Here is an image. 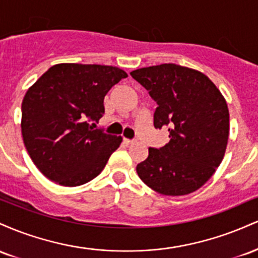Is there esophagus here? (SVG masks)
I'll return each mask as SVG.
<instances>
[{
	"label": "esophagus",
	"mask_w": 258,
	"mask_h": 258,
	"mask_svg": "<svg viewBox=\"0 0 258 258\" xmlns=\"http://www.w3.org/2000/svg\"><path fill=\"white\" fill-rule=\"evenodd\" d=\"M123 142H125L126 144H133V143H135V141H133V139H127V138H123Z\"/></svg>",
	"instance_id": "1"
}]
</instances>
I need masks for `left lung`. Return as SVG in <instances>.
I'll use <instances>...</instances> for the list:
<instances>
[{
    "label": "left lung",
    "mask_w": 258,
    "mask_h": 258,
    "mask_svg": "<svg viewBox=\"0 0 258 258\" xmlns=\"http://www.w3.org/2000/svg\"><path fill=\"white\" fill-rule=\"evenodd\" d=\"M131 76L158 104L155 128L167 127L170 132L166 146L149 148L148 158L137 165L139 178L162 195L193 193L211 178L226 153V99L205 74L182 65L141 68Z\"/></svg>",
    "instance_id": "1"
}]
</instances>
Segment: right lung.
Listing matches in <instances>:
<instances>
[{
	"label": "right lung",
	"instance_id": "obj_1",
	"mask_svg": "<svg viewBox=\"0 0 258 258\" xmlns=\"http://www.w3.org/2000/svg\"><path fill=\"white\" fill-rule=\"evenodd\" d=\"M127 78L111 65H53L26 91L22 135L40 172L57 184L78 186L102 172L122 137L94 128L104 114V97Z\"/></svg>",
	"mask_w": 258,
	"mask_h": 258
}]
</instances>
